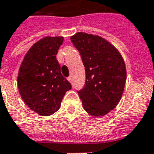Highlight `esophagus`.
I'll return each instance as SVG.
<instances>
[{"mask_svg": "<svg viewBox=\"0 0 154 154\" xmlns=\"http://www.w3.org/2000/svg\"><path fill=\"white\" fill-rule=\"evenodd\" d=\"M67 80H68L69 82H72V77H71V76L68 77H67Z\"/></svg>", "mask_w": 154, "mask_h": 154, "instance_id": "1", "label": "esophagus"}]
</instances>
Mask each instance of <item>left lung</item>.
Here are the masks:
<instances>
[{
    "mask_svg": "<svg viewBox=\"0 0 154 154\" xmlns=\"http://www.w3.org/2000/svg\"><path fill=\"white\" fill-rule=\"evenodd\" d=\"M85 68V84L78 92L84 109L103 116L118 105L124 91L127 69L115 46L100 36L77 32L70 37Z\"/></svg>",
    "mask_w": 154,
    "mask_h": 154,
    "instance_id": "left-lung-1",
    "label": "left lung"
}]
</instances>
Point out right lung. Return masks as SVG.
I'll return each instance as SVG.
<instances>
[{
    "label": "right lung",
    "instance_id": "add662e5",
    "mask_svg": "<svg viewBox=\"0 0 154 154\" xmlns=\"http://www.w3.org/2000/svg\"><path fill=\"white\" fill-rule=\"evenodd\" d=\"M64 38L47 36L34 43L19 69L17 85L27 107L42 116H49L61 107L71 85L61 73L56 55Z\"/></svg>",
    "mask_w": 154,
    "mask_h": 154
}]
</instances>
